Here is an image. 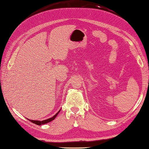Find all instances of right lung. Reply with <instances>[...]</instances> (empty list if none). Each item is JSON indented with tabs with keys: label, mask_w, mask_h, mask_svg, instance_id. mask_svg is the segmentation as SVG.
Listing matches in <instances>:
<instances>
[{
	"label": "right lung",
	"mask_w": 149,
	"mask_h": 149,
	"mask_svg": "<svg viewBox=\"0 0 149 149\" xmlns=\"http://www.w3.org/2000/svg\"><path fill=\"white\" fill-rule=\"evenodd\" d=\"M60 111V110L58 112V113H57L55 115H54V116H53L52 118H49V119H47V120H43V121H36V120H29L30 121H31L32 123L36 124V125H42V124H45V123H49V122H50V121H53V120H54V118H55L56 117V116L58 115V114L59 113Z\"/></svg>",
	"instance_id": "obj_1"
}]
</instances>
